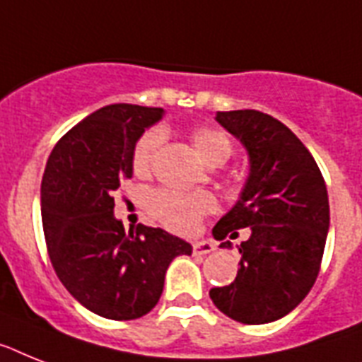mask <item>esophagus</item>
<instances>
[{"instance_id":"esophagus-1","label":"esophagus","mask_w":362,"mask_h":362,"mask_svg":"<svg viewBox=\"0 0 362 362\" xmlns=\"http://www.w3.org/2000/svg\"><path fill=\"white\" fill-rule=\"evenodd\" d=\"M211 251H216V245L208 240H201V242L193 243V252L195 255H210Z\"/></svg>"}]
</instances>
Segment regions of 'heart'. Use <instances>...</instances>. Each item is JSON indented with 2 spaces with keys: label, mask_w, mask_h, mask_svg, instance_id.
<instances>
[{
  "label": "heart",
  "mask_w": 362,
  "mask_h": 362,
  "mask_svg": "<svg viewBox=\"0 0 362 362\" xmlns=\"http://www.w3.org/2000/svg\"><path fill=\"white\" fill-rule=\"evenodd\" d=\"M163 135L160 130L143 134L134 148L135 175L145 176L152 171ZM191 143L197 154L206 165L225 163L230 156V141L216 128H197L191 134ZM148 208L156 219L175 232H191L199 225L202 216L216 210V201L206 193H180V191H158L148 199Z\"/></svg>",
  "instance_id": "heart-1"
}]
</instances>
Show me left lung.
Masks as SVG:
<instances>
[{
  "instance_id": "obj_1",
  "label": "left lung",
  "mask_w": 362,
  "mask_h": 362,
  "mask_svg": "<svg viewBox=\"0 0 362 362\" xmlns=\"http://www.w3.org/2000/svg\"><path fill=\"white\" fill-rule=\"evenodd\" d=\"M216 120L245 148L249 175L211 234L223 249L240 228H251V236L238 247L236 279L211 288L210 298L240 324H269L292 313L318 277L329 232L327 187L313 154L281 120L255 110L217 111Z\"/></svg>"
}]
</instances>
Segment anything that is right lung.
I'll return each instance as SVG.
<instances>
[{"label": "right lung", "mask_w": 362, "mask_h": 362, "mask_svg": "<svg viewBox=\"0 0 362 362\" xmlns=\"http://www.w3.org/2000/svg\"><path fill=\"white\" fill-rule=\"evenodd\" d=\"M161 107L111 104L85 117L49 154L40 214L49 258L76 301L107 320H135L160 301L186 240L139 225L126 234L113 193L134 176V148L163 119Z\"/></svg>", "instance_id": "add662e5"}]
</instances>
